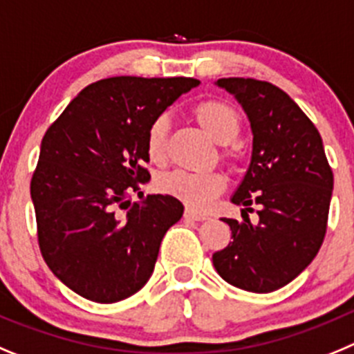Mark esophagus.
<instances>
[{
	"label": "esophagus",
	"mask_w": 354,
	"mask_h": 354,
	"mask_svg": "<svg viewBox=\"0 0 354 354\" xmlns=\"http://www.w3.org/2000/svg\"><path fill=\"white\" fill-rule=\"evenodd\" d=\"M185 218H189V221L201 222V221H206V218H208V215H205V213H197V212H194V209L187 208V209H185Z\"/></svg>",
	"instance_id": "1"
}]
</instances>
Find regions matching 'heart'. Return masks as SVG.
Masks as SVG:
<instances>
[{
  "label": "heart",
  "mask_w": 354,
  "mask_h": 354,
  "mask_svg": "<svg viewBox=\"0 0 354 354\" xmlns=\"http://www.w3.org/2000/svg\"><path fill=\"white\" fill-rule=\"evenodd\" d=\"M194 120L218 145H227L234 141L240 133V116L229 104L222 100H205L197 104L192 111ZM167 118H157L149 125L146 133V153L153 162H162L167 149ZM158 190L174 199L181 201L190 209L209 208L215 199L227 187V181L221 173H187L173 171L158 180Z\"/></svg>",
  "instance_id": "heart-1"
}]
</instances>
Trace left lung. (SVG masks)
<instances>
[{
	"label": "left lung",
	"instance_id": "obj_1",
	"mask_svg": "<svg viewBox=\"0 0 354 354\" xmlns=\"http://www.w3.org/2000/svg\"><path fill=\"white\" fill-rule=\"evenodd\" d=\"M216 86L234 95L252 129V157L231 201L243 222L213 254L218 275L234 288L272 292L300 275L319 252L332 201L333 173L323 139L295 100L266 81L229 77ZM258 206L260 221L246 215Z\"/></svg>",
	"mask_w": 354,
	"mask_h": 354
}]
</instances>
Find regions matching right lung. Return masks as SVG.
Segmentation results:
<instances>
[{
  "label": "right lung",
  "instance_id": "obj_1",
  "mask_svg": "<svg viewBox=\"0 0 354 354\" xmlns=\"http://www.w3.org/2000/svg\"><path fill=\"white\" fill-rule=\"evenodd\" d=\"M196 86L190 77L102 79L47 129L31 178L38 245L50 272L86 300H125L153 273L183 205L162 194L132 205L129 194L149 180V125Z\"/></svg>",
  "mask_w": 354,
  "mask_h": 354
}]
</instances>
